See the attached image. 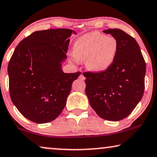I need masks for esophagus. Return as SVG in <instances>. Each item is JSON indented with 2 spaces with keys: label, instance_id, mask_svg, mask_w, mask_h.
I'll use <instances>...</instances> for the list:
<instances>
[{
  "label": "esophagus",
  "instance_id": "34e87169",
  "mask_svg": "<svg viewBox=\"0 0 157 157\" xmlns=\"http://www.w3.org/2000/svg\"><path fill=\"white\" fill-rule=\"evenodd\" d=\"M79 78L80 79H81V80H85V77H84V76H83V74H81L80 76H79Z\"/></svg>",
  "mask_w": 157,
  "mask_h": 157
}]
</instances>
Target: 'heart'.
<instances>
[{
  "label": "heart",
  "instance_id": "heart-1",
  "mask_svg": "<svg viewBox=\"0 0 157 157\" xmlns=\"http://www.w3.org/2000/svg\"><path fill=\"white\" fill-rule=\"evenodd\" d=\"M118 50L117 38L94 31L75 41L72 58L76 61L86 60V66L91 71L102 72L112 65Z\"/></svg>",
  "mask_w": 157,
  "mask_h": 157
}]
</instances>
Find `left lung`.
I'll use <instances>...</instances> for the list:
<instances>
[{
  "label": "left lung",
  "instance_id": "8db88e82",
  "mask_svg": "<svg viewBox=\"0 0 157 157\" xmlns=\"http://www.w3.org/2000/svg\"><path fill=\"white\" fill-rule=\"evenodd\" d=\"M119 43L112 65L102 72H84L86 94L98 117L117 121L127 117L142 98L146 63L132 36L118 29L105 30Z\"/></svg>",
  "mask_w": 157,
  "mask_h": 157
}]
</instances>
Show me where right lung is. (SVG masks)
Here are the masks:
<instances>
[{
  "instance_id": "1",
  "label": "right lung",
  "mask_w": 157,
  "mask_h": 157,
  "mask_svg": "<svg viewBox=\"0 0 157 157\" xmlns=\"http://www.w3.org/2000/svg\"><path fill=\"white\" fill-rule=\"evenodd\" d=\"M71 29L33 32L16 46L8 66L12 102L23 117L37 124L52 121L66 106L72 83L81 72L65 74Z\"/></svg>"
}]
</instances>
